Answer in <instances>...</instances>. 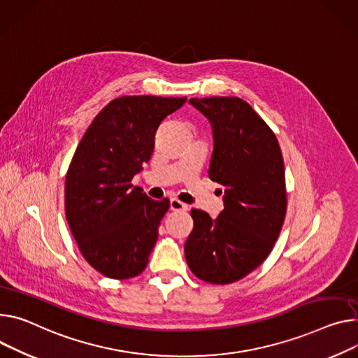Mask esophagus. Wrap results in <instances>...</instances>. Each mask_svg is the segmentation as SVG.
Masks as SVG:
<instances>
[{
  "label": "esophagus",
  "mask_w": 358,
  "mask_h": 358,
  "mask_svg": "<svg viewBox=\"0 0 358 358\" xmlns=\"http://www.w3.org/2000/svg\"><path fill=\"white\" fill-rule=\"evenodd\" d=\"M171 209H172V210H186V209H187V205L183 203V202H180L179 199L173 198V199H171Z\"/></svg>",
  "instance_id": "esophagus-1"
}]
</instances>
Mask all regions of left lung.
Segmentation results:
<instances>
[{
	"label": "left lung",
	"instance_id": "obj_1",
	"mask_svg": "<svg viewBox=\"0 0 358 358\" xmlns=\"http://www.w3.org/2000/svg\"><path fill=\"white\" fill-rule=\"evenodd\" d=\"M189 103L212 124L209 179L222 186L225 208L216 219L192 209L185 257L199 280L227 285L258 268L278 239L287 212L284 159L271 127L245 100Z\"/></svg>",
	"mask_w": 358,
	"mask_h": 358
}]
</instances>
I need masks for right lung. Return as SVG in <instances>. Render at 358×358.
I'll list each match as a JSON object with an SVG mask.
<instances>
[{"instance_id":"right-lung-1","label":"right lung","mask_w":358,"mask_h":358,"mask_svg":"<svg viewBox=\"0 0 358 358\" xmlns=\"http://www.w3.org/2000/svg\"><path fill=\"white\" fill-rule=\"evenodd\" d=\"M186 97L123 96L94 117L66 176L70 231L85 259L112 280L137 277L149 262L168 198L153 201L131 179L155 149V134Z\"/></svg>"}]
</instances>
